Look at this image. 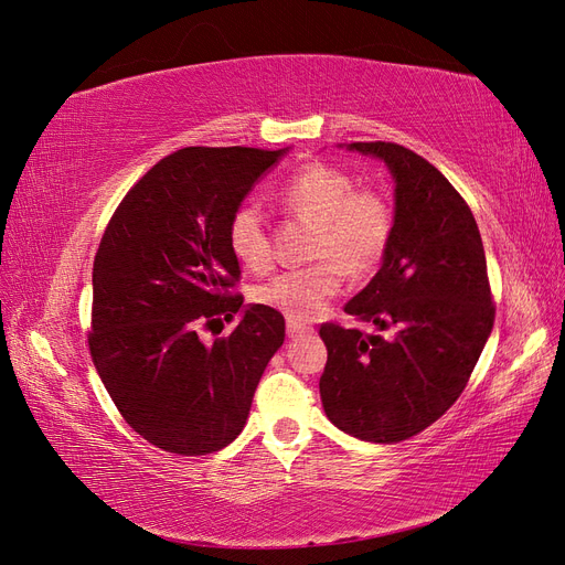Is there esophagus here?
<instances>
[{"instance_id": "esophagus-1", "label": "esophagus", "mask_w": 565, "mask_h": 565, "mask_svg": "<svg viewBox=\"0 0 565 565\" xmlns=\"http://www.w3.org/2000/svg\"><path fill=\"white\" fill-rule=\"evenodd\" d=\"M309 332H311V324L287 318V334L289 337H301V334H309Z\"/></svg>"}]
</instances>
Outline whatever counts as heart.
Returning <instances> with one entry per match:
<instances>
[{
	"label": "heart",
	"mask_w": 565,
	"mask_h": 565,
	"mask_svg": "<svg viewBox=\"0 0 565 565\" xmlns=\"http://www.w3.org/2000/svg\"><path fill=\"white\" fill-rule=\"evenodd\" d=\"M278 200L289 214L316 224L311 256L320 262L278 273L254 289V299L292 320H309L339 292L341 267L351 276L377 268L393 235V212L380 193L355 188L347 172L318 162L287 179ZM228 247L254 273L270 266V235L256 204L245 202L231 214Z\"/></svg>",
	"instance_id": "obj_1"
}]
</instances>
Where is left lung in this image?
I'll list each match as a JSON object with an SVG mask.
<instances>
[{
  "mask_svg": "<svg viewBox=\"0 0 565 565\" xmlns=\"http://www.w3.org/2000/svg\"><path fill=\"white\" fill-rule=\"evenodd\" d=\"M349 150L386 162L396 181L393 235L377 270L344 311L391 339L322 322L324 415L361 440L398 443L443 417L465 391L494 322L476 218L452 183L398 143Z\"/></svg>",
  "mask_w": 565,
  "mask_h": 565,
  "instance_id": "left-lung-1",
  "label": "left lung"
}]
</instances>
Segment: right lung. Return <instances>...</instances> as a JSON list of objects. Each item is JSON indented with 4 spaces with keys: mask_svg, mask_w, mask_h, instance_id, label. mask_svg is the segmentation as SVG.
I'll return each mask as SVG.
<instances>
[{
    "mask_svg": "<svg viewBox=\"0 0 565 565\" xmlns=\"http://www.w3.org/2000/svg\"><path fill=\"white\" fill-rule=\"evenodd\" d=\"M287 152L181 148L131 185L94 259L89 351L119 415L156 448L210 455L241 436L256 384L285 341L282 313L243 309L228 221ZM242 322L212 348L200 327Z\"/></svg>",
    "mask_w": 565,
    "mask_h": 565,
    "instance_id": "add662e5",
    "label": "right lung"
}]
</instances>
